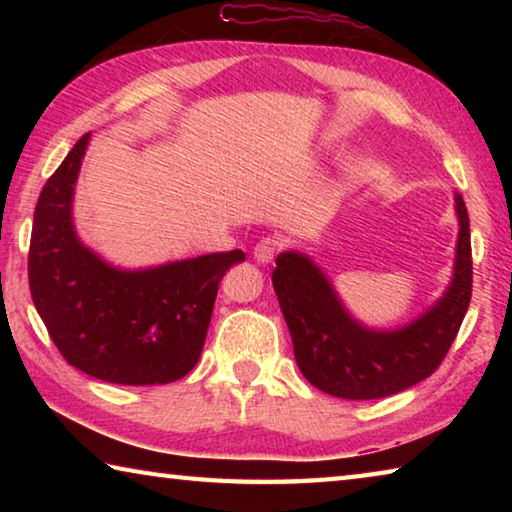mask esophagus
<instances>
[{
  "label": "esophagus",
  "instance_id": "1",
  "mask_svg": "<svg viewBox=\"0 0 512 512\" xmlns=\"http://www.w3.org/2000/svg\"><path fill=\"white\" fill-rule=\"evenodd\" d=\"M277 250H280V241L273 239V237H266V239H262L255 246V253L253 255H255V259H257L259 264H271Z\"/></svg>",
  "mask_w": 512,
  "mask_h": 512
}]
</instances>
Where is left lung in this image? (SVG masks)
<instances>
[{
    "label": "left lung",
    "instance_id": "left-lung-1",
    "mask_svg": "<svg viewBox=\"0 0 512 512\" xmlns=\"http://www.w3.org/2000/svg\"><path fill=\"white\" fill-rule=\"evenodd\" d=\"M458 241L452 282L433 305L397 329L359 323L309 255L275 259L273 289L287 320L293 354L311 386L343 400H377L427 379L445 359L472 298L470 216L454 196Z\"/></svg>",
    "mask_w": 512,
    "mask_h": 512
}]
</instances>
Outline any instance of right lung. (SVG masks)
<instances>
[{
  "mask_svg": "<svg viewBox=\"0 0 512 512\" xmlns=\"http://www.w3.org/2000/svg\"><path fill=\"white\" fill-rule=\"evenodd\" d=\"M83 135L42 187L33 214L29 287L69 366L110 384L153 386L185 377L201 357L221 277L241 250L149 268H119L76 235L74 187Z\"/></svg>",
  "mask_w": 512,
  "mask_h": 512,
  "instance_id": "add662e5",
  "label": "right lung"
}]
</instances>
